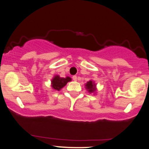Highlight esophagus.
Wrapping results in <instances>:
<instances>
[{
    "label": "esophagus",
    "instance_id": "34e87169",
    "mask_svg": "<svg viewBox=\"0 0 149 149\" xmlns=\"http://www.w3.org/2000/svg\"><path fill=\"white\" fill-rule=\"evenodd\" d=\"M72 78H73V80H74V81H77V76H73L72 77Z\"/></svg>",
    "mask_w": 149,
    "mask_h": 149
}]
</instances>
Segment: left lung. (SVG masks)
I'll return each mask as SVG.
<instances>
[{
	"instance_id": "left-lung-1",
	"label": "left lung",
	"mask_w": 149,
	"mask_h": 149,
	"mask_svg": "<svg viewBox=\"0 0 149 149\" xmlns=\"http://www.w3.org/2000/svg\"><path fill=\"white\" fill-rule=\"evenodd\" d=\"M85 89L88 91L89 94H96V92L97 91V89H96V85L94 81L90 80H89L87 83L85 84Z\"/></svg>"
}]
</instances>
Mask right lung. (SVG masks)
Wrapping results in <instances>:
<instances>
[{
	"mask_svg": "<svg viewBox=\"0 0 149 149\" xmlns=\"http://www.w3.org/2000/svg\"><path fill=\"white\" fill-rule=\"evenodd\" d=\"M70 81H71V78L69 76L62 78L58 75H55L51 80V87L55 91H60Z\"/></svg>",
	"mask_w": 149,
	"mask_h": 149,
	"instance_id": "1",
	"label": "right lung"
}]
</instances>
